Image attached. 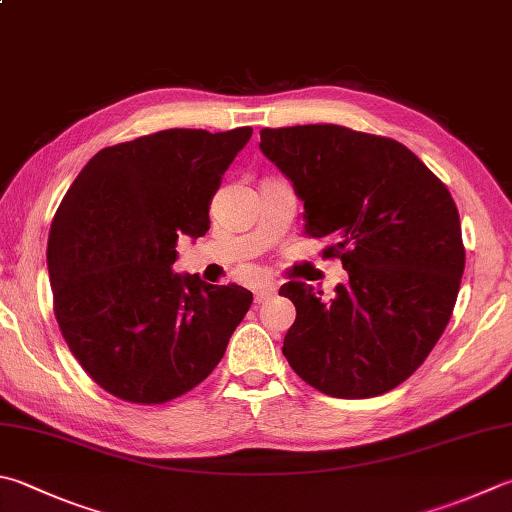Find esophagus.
<instances>
[{
	"instance_id": "1",
	"label": "esophagus",
	"mask_w": 512,
	"mask_h": 512,
	"mask_svg": "<svg viewBox=\"0 0 512 512\" xmlns=\"http://www.w3.org/2000/svg\"><path fill=\"white\" fill-rule=\"evenodd\" d=\"M274 294H276V283H272V281H263V283H258L254 287V301L256 303H265Z\"/></svg>"
}]
</instances>
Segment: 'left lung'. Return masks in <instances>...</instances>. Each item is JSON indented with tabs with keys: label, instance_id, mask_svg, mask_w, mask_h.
<instances>
[{
	"label": "left lung",
	"instance_id": "1",
	"mask_svg": "<svg viewBox=\"0 0 512 512\" xmlns=\"http://www.w3.org/2000/svg\"><path fill=\"white\" fill-rule=\"evenodd\" d=\"M260 151L292 182L305 231L332 238L345 285L323 298L289 281L283 341L294 372L336 399L390 392L426 361L455 307L466 252L446 185L401 142L336 124L263 129Z\"/></svg>",
	"mask_w": 512,
	"mask_h": 512
}]
</instances>
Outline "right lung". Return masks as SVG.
<instances>
[{
  "instance_id": "obj_1",
  "label": "right lung",
  "mask_w": 512,
  "mask_h": 512,
  "mask_svg": "<svg viewBox=\"0 0 512 512\" xmlns=\"http://www.w3.org/2000/svg\"><path fill=\"white\" fill-rule=\"evenodd\" d=\"M252 127L167 129L95 153L48 234L55 316L91 379L131 403H165L223 359L252 292L173 274L176 240L209 229L211 198Z\"/></svg>"
}]
</instances>
